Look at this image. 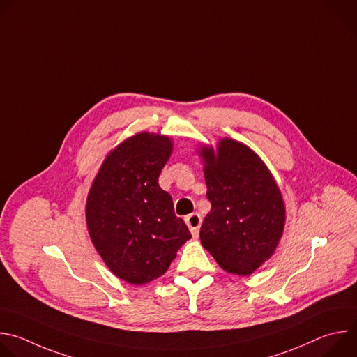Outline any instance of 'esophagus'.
<instances>
[{"label":"esophagus","mask_w":357,"mask_h":357,"mask_svg":"<svg viewBox=\"0 0 357 357\" xmlns=\"http://www.w3.org/2000/svg\"><path fill=\"white\" fill-rule=\"evenodd\" d=\"M185 222H186V225H188V227H189L192 236L196 237V236L199 234V229H200V225H202V218H200V215H199V213H192V215L186 216Z\"/></svg>","instance_id":"obj_1"}]
</instances>
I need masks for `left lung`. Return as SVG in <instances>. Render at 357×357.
I'll use <instances>...</instances> for the list:
<instances>
[{
  "label": "left lung",
  "mask_w": 357,
  "mask_h": 357,
  "mask_svg": "<svg viewBox=\"0 0 357 357\" xmlns=\"http://www.w3.org/2000/svg\"><path fill=\"white\" fill-rule=\"evenodd\" d=\"M206 196L212 209L200 243L231 274L248 275L268 260L281 238L285 206L281 192L257 154L230 138L202 148Z\"/></svg>",
  "instance_id": "obj_1"
}]
</instances>
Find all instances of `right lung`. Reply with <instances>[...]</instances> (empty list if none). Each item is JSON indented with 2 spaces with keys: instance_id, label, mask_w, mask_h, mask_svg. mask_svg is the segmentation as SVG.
<instances>
[{
  "instance_id": "add662e5",
  "label": "right lung",
  "mask_w": 357,
  "mask_h": 357,
  "mask_svg": "<svg viewBox=\"0 0 357 357\" xmlns=\"http://www.w3.org/2000/svg\"><path fill=\"white\" fill-rule=\"evenodd\" d=\"M172 152L168 137L139 132L110 152L87 196L90 238L121 280L142 285L161 277L190 231L158 183Z\"/></svg>"
}]
</instances>
